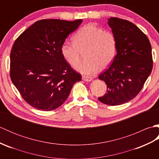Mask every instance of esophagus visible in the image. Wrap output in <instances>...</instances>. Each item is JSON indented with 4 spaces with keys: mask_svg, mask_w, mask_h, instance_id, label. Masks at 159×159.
Listing matches in <instances>:
<instances>
[{
    "mask_svg": "<svg viewBox=\"0 0 159 159\" xmlns=\"http://www.w3.org/2000/svg\"><path fill=\"white\" fill-rule=\"evenodd\" d=\"M83 80H85V81H91L92 80V78L91 76H83L82 77Z\"/></svg>",
    "mask_w": 159,
    "mask_h": 159,
    "instance_id": "34e87169",
    "label": "esophagus"
}]
</instances>
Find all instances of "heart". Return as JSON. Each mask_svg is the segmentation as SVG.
<instances>
[{"label": "heart", "mask_w": 159, "mask_h": 159, "mask_svg": "<svg viewBox=\"0 0 159 159\" xmlns=\"http://www.w3.org/2000/svg\"><path fill=\"white\" fill-rule=\"evenodd\" d=\"M73 43L64 42L61 52L72 66L79 64L85 55V61L76 69L84 74H96L107 68L113 62L117 50V41L114 33L93 24L79 29L72 38Z\"/></svg>", "instance_id": "1"}]
</instances>
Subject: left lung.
<instances>
[{
    "label": "left lung",
    "mask_w": 159,
    "mask_h": 159,
    "mask_svg": "<svg viewBox=\"0 0 159 159\" xmlns=\"http://www.w3.org/2000/svg\"><path fill=\"white\" fill-rule=\"evenodd\" d=\"M108 24L117 41V55L98 78L107 85L98 100L108 105L128 102L140 92L153 67L150 42L146 35L130 21L111 18Z\"/></svg>",
    "instance_id": "left-lung-1"
}]
</instances>
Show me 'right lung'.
<instances>
[{"label": "right lung", "mask_w": 159, "mask_h": 159, "mask_svg": "<svg viewBox=\"0 0 159 159\" xmlns=\"http://www.w3.org/2000/svg\"><path fill=\"white\" fill-rule=\"evenodd\" d=\"M82 20L45 19L20 34L10 54V77L23 99L38 110L57 109L81 80L61 52V46Z\"/></svg>", "instance_id": "1"}]
</instances>
